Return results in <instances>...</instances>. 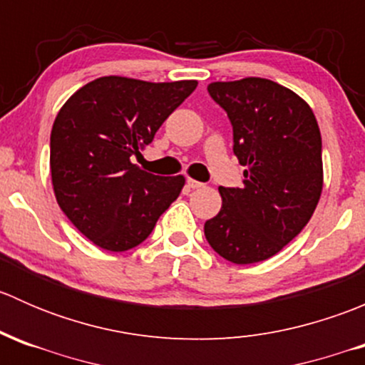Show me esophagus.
<instances>
[{
	"label": "esophagus",
	"mask_w": 365,
	"mask_h": 365,
	"mask_svg": "<svg viewBox=\"0 0 365 365\" xmlns=\"http://www.w3.org/2000/svg\"><path fill=\"white\" fill-rule=\"evenodd\" d=\"M187 187H189V189H201V187H203V183L197 182V180L187 178Z\"/></svg>",
	"instance_id": "obj_1"
}]
</instances>
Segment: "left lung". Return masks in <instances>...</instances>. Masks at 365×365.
Segmentation results:
<instances>
[{
	"mask_svg": "<svg viewBox=\"0 0 365 365\" xmlns=\"http://www.w3.org/2000/svg\"><path fill=\"white\" fill-rule=\"evenodd\" d=\"M233 127L244 187H219L222 206L205 237L224 259L264 261L305 227L323 189L322 134L307 102L261 77L208 84Z\"/></svg>",
	"mask_w": 365,
	"mask_h": 365,
	"instance_id": "left-lung-1",
	"label": "left lung"
}]
</instances>
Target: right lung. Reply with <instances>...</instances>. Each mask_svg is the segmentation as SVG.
<instances>
[{"label": "right lung", "instance_id": "obj_1", "mask_svg": "<svg viewBox=\"0 0 365 365\" xmlns=\"http://www.w3.org/2000/svg\"><path fill=\"white\" fill-rule=\"evenodd\" d=\"M197 81L148 83L98 77L65 102L51 130V176L70 222L104 251L123 252L150 237L185 178L132 164Z\"/></svg>", "mask_w": 365, "mask_h": 365}]
</instances>
